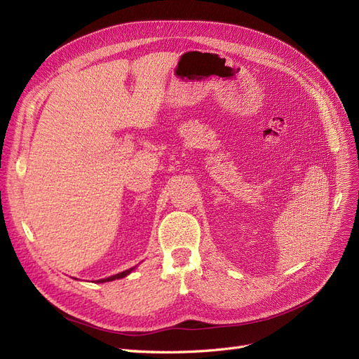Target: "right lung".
<instances>
[{"instance_id": "1", "label": "right lung", "mask_w": 359, "mask_h": 359, "mask_svg": "<svg viewBox=\"0 0 359 359\" xmlns=\"http://www.w3.org/2000/svg\"><path fill=\"white\" fill-rule=\"evenodd\" d=\"M135 269V266L133 268H130V269H127V271H123V273H119V274H115V276H111V277H107V278H100L99 281H97V283H104V281H112V280H118V278H123V277H126V276H128L130 273H132V271Z\"/></svg>"}]
</instances>
